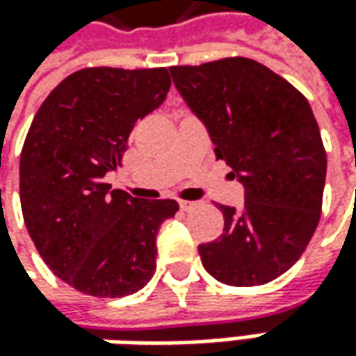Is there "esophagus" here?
I'll list each match as a JSON object with an SVG mask.
<instances>
[{"instance_id":"34e87169","label":"esophagus","mask_w":356,"mask_h":356,"mask_svg":"<svg viewBox=\"0 0 356 356\" xmlns=\"http://www.w3.org/2000/svg\"><path fill=\"white\" fill-rule=\"evenodd\" d=\"M179 207H181V211H191L193 207H197V202L195 201H179Z\"/></svg>"}]
</instances>
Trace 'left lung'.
<instances>
[{
    "instance_id": "1",
    "label": "left lung",
    "mask_w": 356,
    "mask_h": 356,
    "mask_svg": "<svg viewBox=\"0 0 356 356\" xmlns=\"http://www.w3.org/2000/svg\"><path fill=\"white\" fill-rule=\"evenodd\" d=\"M169 70L216 159L244 185L242 211L220 204L225 230L199 246L202 266L227 286L268 284L300 260L321 216L327 154L312 106L244 56Z\"/></svg>"
}]
</instances>
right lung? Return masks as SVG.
Segmentation results:
<instances>
[{
  "instance_id": "1",
  "label": "right lung",
  "mask_w": 356,
  "mask_h": 356,
  "mask_svg": "<svg viewBox=\"0 0 356 356\" xmlns=\"http://www.w3.org/2000/svg\"><path fill=\"white\" fill-rule=\"evenodd\" d=\"M169 86L167 68H82L33 118L19 161L23 220L53 274L82 293L124 298L154 276L155 236L177 201H141L104 175Z\"/></svg>"
}]
</instances>
